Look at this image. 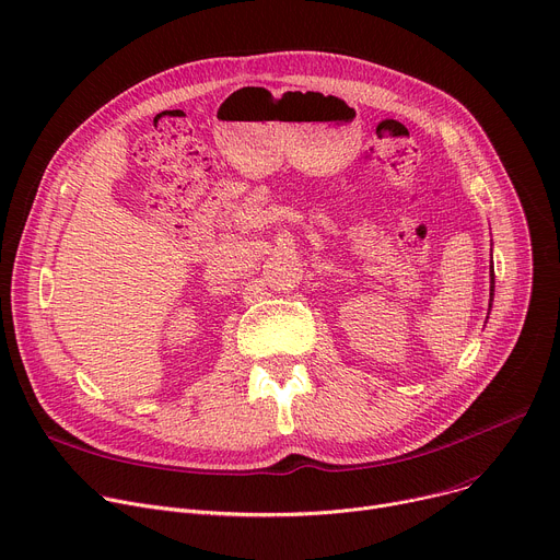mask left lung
I'll list each match as a JSON object with an SVG mask.
<instances>
[{"instance_id": "8db88e82", "label": "left lung", "mask_w": 560, "mask_h": 560, "mask_svg": "<svg viewBox=\"0 0 560 560\" xmlns=\"http://www.w3.org/2000/svg\"><path fill=\"white\" fill-rule=\"evenodd\" d=\"M493 284L495 282H493V265H491V298H493Z\"/></svg>"}]
</instances>
